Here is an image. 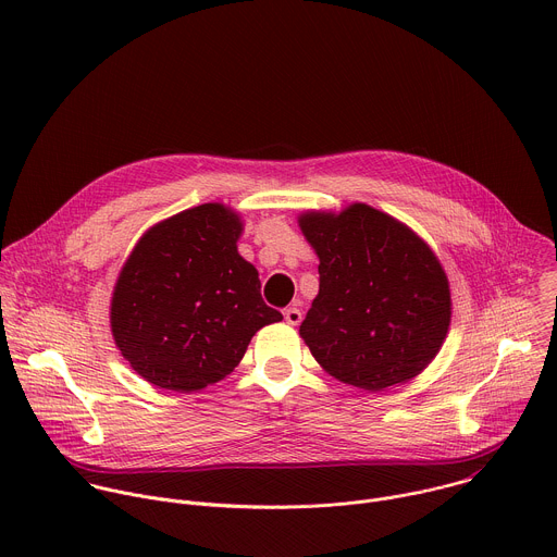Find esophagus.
I'll return each mask as SVG.
<instances>
[{
    "label": "esophagus",
    "instance_id": "obj_1",
    "mask_svg": "<svg viewBox=\"0 0 557 557\" xmlns=\"http://www.w3.org/2000/svg\"><path fill=\"white\" fill-rule=\"evenodd\" d=\"M284 320H286V324H290V326H297V324L301 322V310H299L297 306H290V308H286V312H284Z\"/></svg>",
    "mask_w": 557,
    "mask_h": 557
}]
</instances>
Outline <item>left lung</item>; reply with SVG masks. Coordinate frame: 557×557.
<instances>
[{"label":"left lung","mask_w":557,"mask_h":557,"mask_svg":"<svg viewBox=\"0 0 557 557\" xmlns=\"http://www.w3.org/2000/svg\"><path fill=\"white\" fill-rule=\"evenodd\" d=\"M320 295L299 335L335 379L370 392L406 383L441 350L451 301L445 271L406 224L368 205L304 213Z\"/></svg>","instance_id":"obj_1"}]
</instances>
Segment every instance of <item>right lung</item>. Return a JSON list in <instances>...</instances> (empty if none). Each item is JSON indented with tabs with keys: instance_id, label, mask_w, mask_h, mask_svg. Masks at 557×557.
Here are the masks:
<instances>
[{
	"instance_id": "obj_1",
	"label": "right lung",
	"mask_w": 557,
	"mask_h": 557,
	"mask_svg": "<svg viewBox=\"0 0 557 557\" xmlns=\"http://www.w3.org/2000/svg\"><path fill=\"white\" fill-rule=\"evenodd\" d=\"M240 231L231 209L209 202L151 226L132 251L110 320L121 355L149 383L202 389L282 320L262 299L256 267L237 253Z\"/></svg>"
}]
</instances>
